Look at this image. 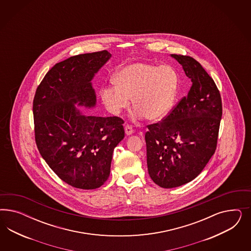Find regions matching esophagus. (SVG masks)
Listing matches in <instances>:
<instances>
[{
	"label": "esophagus",
	"instance_id": "esophagus-1",
	"mask_svg": "<svg viewBox=\"0 0 251 251\" xmlns=\"http://www.w3.org/2000/svg\"><path fill=\"white\" fill-rule=\"evenodd\" d=\"M133 129H132V127L130 126V125H126L125 126V133L127 134V135H131L132 133H133Z\"/></svg>",
	"mask_w": 251,
	"mask_h": 251
}]
</instances>
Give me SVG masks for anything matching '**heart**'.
I'll list each match as a JSON object with an SVG mask.
<instances>
[{"instance_id": "obj_1", "label": "heart", "mask_w": 251, "mask_h": 251, "mask_svg": "<svg viewBox=\"0 0 251 251\" xmlns=\"http://www.w3.org/2000/svg\"><path fill=\"white\" fill-rule=\"evenodd\" d=\"M114 82L116 85L101 90V100L109 113L122 114L131 99L136 118L144 116L149 122H157L174 106L179 76L170 65L134 62L123 67Z\"/></svg>"}]
</instances>
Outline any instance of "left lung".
Segmentation results:
<instances>
[{"mask_svg":"<svg viewBox=\"0 0 251 251\" xmlns=\"http://www.w3.org/2000/svg\"><path fill=\"white\" fill-rule=\"evenodd\" d=\"M192 82L184 97L161 122L145 133L147 167L152 181L165 189L197 176L215 152L223 113L213 78L195 59L171 55Z\"/></svg>","mask_w":251,"mask_h":251,"instance_id":"8db88e82","label":"left lung"}]
</instances>
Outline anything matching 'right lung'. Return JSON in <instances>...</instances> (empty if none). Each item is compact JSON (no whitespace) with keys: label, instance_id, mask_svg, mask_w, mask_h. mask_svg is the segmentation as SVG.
<instances>
[{"label":"right lung","instance_id":"right-lung-1","mask_svg":"<svg viewBox=\"0 0 251 251\" xmlns=\"http://www.w3.org/2000/svg\"><path fill=\"white\" fill-rule=\"evenodd\" d=\"M110 57L102 50L56 63L33 101L38 151L61 180L77 189L94 190L106 182L114 148L124 138L121 118L84 114L75 106H96L92 79Z\"/></svg>","mask_w":251,"mask_h":251}]
</instances>
